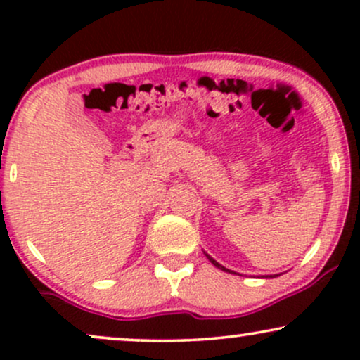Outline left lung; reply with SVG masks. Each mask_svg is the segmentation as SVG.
<instances>
[{
	"label": "left lung",
	"mask_w": 360,
	"mask_h": 360,
	"mask_svg": "<svg viewBox=\"0 0 360 360\" xmlns=\"http://www.w3.org/2000/svg\"><path fill=\"white\" fill-rule=\"evenodd\" d=\"M206 257H208V259H210V262H212L214 267H218V269H221V271H226V272H232V274H235V272H233V271H230V269H226V267H223V266H221V264H218V262H217V260H214L213 257H210V255H208V254H206ZM271 278H274V276H271Z\"/></svg>",
	"instance_id": "1"
}]
</instances>
